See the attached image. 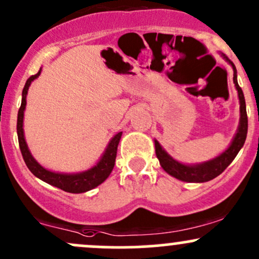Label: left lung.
Segmentation results:
<instances>
[{"instance_id":"1","label":"left lung","mask_w":259,"mask_h":259,"mask_svg":"<svg viewBox=\"0 0 259 259\" xmlns=\"http://www.w3.org/2000/svg\"><path fill=\"white\" fill-rule=\"evenodd\" d=\"M225 59L229 62L233 68V82H235L236 89L238 91V97H240V111H241V119H240V126H238V131L236 133L235 138H233L232 143L229 148L226 149L221 155H219L218 158L212 160H208L202 164H197V165H185L177 160H174L170 155L168 154L164 149L162 148L158 141H154L155 144V154L157 158L159 159L160 165L164 170L168 174H170L171 177L177 178V179L183 180V182L188 183H205L208 180H212L213 178L219 177L227 166L232 163V160L235 159L236 155L238 154L240 149L243 147L244 141L247 137V130H248V118H247V111H246V101H244L243 91L240 88L237 82V70H236V66L233 65V63L231 62L227 57H225Z\"/></svg>"}]
</instances>
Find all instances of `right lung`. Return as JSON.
I'll return each instance as SVG.
<instances>
[{"label":"right lung","instance_id":"add662e5","mask_svg":"<svg viewBox=\"0 0 259 259\" xmlns=\"http://www.w3.org/2000/svg\"><path fill=\"white\" fill-rule=\"evenodd\" d=\"M40 70L35 75H32L28 80H27L26 85H24L23 91H22V104L18 110V117H17V135H18V143L19 148H21L22 157H23L24 163L27 164L28 169L37 178H39L43 182L48 183L53 186L62 189V190L66 191V193H85V191L91 190V189L99 186L101 183H104L107 179L108 175L112 171L113 166H115L116 155H117V146L121 140L122 132L117 133L115 137L111 140L108 143L106 151H105L104 155L100 159V162L93 166L89 170L82 171V173L77 174H60V173H53L51 170L44 169L40 164L35 162L34 158L30 154L28 147H27L26 140H24L23 135V112L26 108V96L28 93V88L30 82L34 79L39 76Z\"/></svg>","mask_w":259,"mask_h":259}]
</instances>
